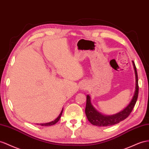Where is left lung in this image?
<instances>
[{"label":"left lung","mask_w":149,"mask_h":149,"mask_svg":"<svg viewBox=\"0 0 149 149\" xmlns=\"http://www.w3.org/2000/svg\"><path fill=\"white\" fill-rule=\"evenodd\" d=\"M133 65L134 67L135 77H136V87L134 96H133L131 102L126 107L123 111L111 116H105L97 112L91 104V98L89 95L87 96L86 106V114L89 121L93 125L97 127H108L120 123V121L126 119L131 113L134 108L139 95V82H138V74H137L136 68L134 62L133 61Z\"/></svg>","instance_id":"left-lung-1"}]
</instances>
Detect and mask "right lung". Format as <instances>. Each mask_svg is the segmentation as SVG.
<instances>
[{
	"label": "right lung",
	"mask_w": 149,
	"mask_h": 149,
	"mask_svg": "<svg viewBox=\"0 0 149 149\" xmlns=\"http://www.w3.org/2000/svg\"><path fill=\"white\" fill-rule=\"evenodd\" d=\"M62 112H63V109H62V111H61L60 114H59V116H58V117H57L54 121H51V122H49V123H41L40 125L43 126V127H45V126H46V127H49V126H52V125H53L56 124V123H57V122H58V121H59L60 118L61 116H62Z\"/></svg>",
	"instance_id": "1"
}]
</instances>
